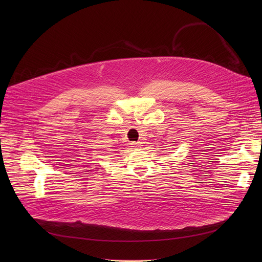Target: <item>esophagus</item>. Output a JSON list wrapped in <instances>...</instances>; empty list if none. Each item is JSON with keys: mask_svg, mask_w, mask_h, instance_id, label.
Instances as JSON below:
<instances>
[{"mask_svg": "<svg viewBox=\"0 0 262 262\" xmlns=\"http://www.w3.org/2000/svg\"><path fill=\"white\" fill-rule=\"evenodd\" d=\"M132 145H133V147H141L142 146V142H133Z\"/></svg>", "mask_w": 262, "mask_h": 262, "instance_id": "esophagus-1", "label": "esophagus"}]
</instances>
